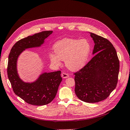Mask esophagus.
I'll list each match as a JSON object with an SVG mask.
<instances>
[{
	"label": "esophagus",
	"instance_id": "obj_1",
	"mask_svg": "<svg viewBox=\"0 0 130 130\" xmlns=\"http://www.w3.org/2000/svg\"><path fill=\"white\" fill-rule=\"evenodd\" d=\"M61 76H62V78H67L69 77V74L66 73L62 72L61 73Z\"/></svg>",
	"mask_w": 130,
	"mask_h": 130
}]
</instances>
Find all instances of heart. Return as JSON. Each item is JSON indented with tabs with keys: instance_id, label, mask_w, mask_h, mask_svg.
Returning <instances> with one entry per match:
<instances>
[{
	"instance_id": "obj_1",
	"label": "heart",
	"mask_w": 130,
	"mask_h": 130,
	"mask_svg": "<svg viewBox=\"0 0 130 130\" xmlns=\"http://www.w3.org/2000/svg\"><path fill=\"white\" fill-rule=\"evenodd\" d=\"M55 54L50 53V59L57 65L65 60L66 66L71 71H76L85 65L90 51V44L86 39L66 38L56 42L54 46Z\"/></svg>"
}]
</instances>
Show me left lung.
<instances>
[{"label":"left lung","instance_id":"obj_1","mask_svg":"<svg viewBox=\"0 0 130 130\" xmlns=\"http://www.w3.org/2000/svg\"><path fill=\"white\" fill-rule=\"evenodd\" d=\"M90 34L95 43V56L74 74L75 93L84 102L96 103L106 99L116 88L119 61L111 42L94 33Z\"/></svg>","mask_w":130,"mask_h":130}]
</instances>
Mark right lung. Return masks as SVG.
<instances>
[{"label": "right lung", "mask_w": 130, "mask_h": 130, "mask_svg": "<svg viewBox=\"0 0 130 130\" xmlns=\"http://www.w3.org/2000/svg\"><path fill=\"white\" fill-rule=\"evenodd\" d=\"M52 31H43L18 41L12 47L8 56L7 75L13 92L27 103L44 105L54 100L61 82V71L43 73L33 83H25L19 78L17 62L21 53L26 49L40 47Z\"/></svg>", "instance_id": "right-lung-1"}]
</instances>
